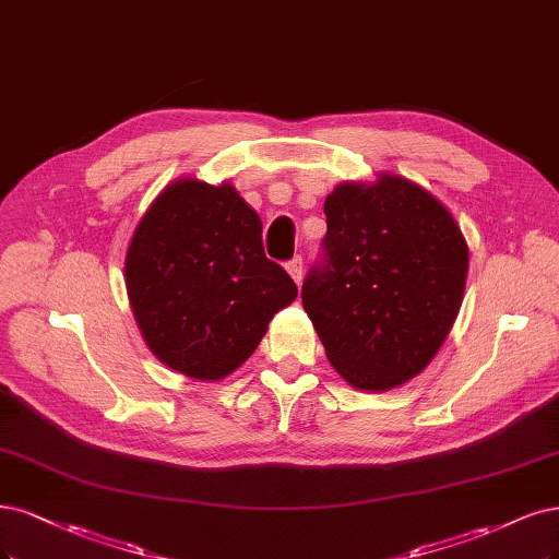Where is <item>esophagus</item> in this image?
<instances>
[{
    "label": "esophagus",
    "mask_w": 559,
    "mask_h": 559,
    "mask_svg": "<svg viewBox=\"0 0 559 559\" xmlns=\"http://www.w3.org/2000/svg\"><path fill=\"white\" fill-rule=\"evenodd\" d=\"M286 273L294 277L296 284H300L302 282V257H294L292 261H288L286 263Z\"/></svg>",
    "instance_id": "esophagus-1"
}]
</instances>
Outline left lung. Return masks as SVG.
<instances>
[{
	"label": "left lung",
	"instance_id": "1",
	"mask_svg": "<svg viewBox=\"0 0 559 559\" xmlns=\"http://www.w3.org/2000/svg\"><path fill=\"white\" fill-rule=\"evenodd\" d=\"M323 254L302 307L333 368L389 391L439 352L463 305L469 252L453 215L400 176L344 182L323 203Z\"/></svg>",
	"mask_w": 559,
	"mask_h": 559
}]
</instances>
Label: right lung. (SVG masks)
Returning a JSON list of instances; mask_svg holds the SVG:
<instances>
[{
    "label": "right lung",
    "instance_id": "1",
    "mask_svg": "<svg viewBox=\"0 0 559 559\" xmlns=\"http://www.w3.org/2000/svg\"><path fill=\"white\" fill-rule=\"evenodd\" d=\"M124 275L150 352L201 381L240 368L298 296L265 259L259 215L228 182L168 185L133 230Z\"/></svg>",
    "mask_w": 559,
    "mask_h": 559
}]
</instances>
